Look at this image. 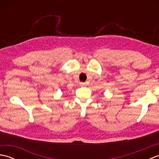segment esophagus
Segmentation results:
<instances>
[{"label": "esophagus", "instance_id": "obj_1", "mask_svg": "<svg viewBox=\"0 0 159 159\" xmlns=\"http://www.w3.org/2000/svg\"><path fill=\"white\" fill-rule=\"evenodd\" d=\"M80 86L83 87V86H85V85H86V84H85V83H80Z\"/></svg>", "mask_w": 159, "mask_h": 159}]
</instances>
